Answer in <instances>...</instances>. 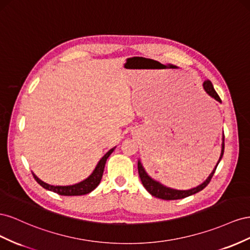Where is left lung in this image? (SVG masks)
<instances>
[{"mask_svg": "<svg viewBox=\"0 0 250 250\" xmlns=\"http://www.w3.org/2000/svg\"><path fill=\"white\" fill-rule=\"evenodd\" d=\"M203 88L206 91V93H208L210 97L215 98L217 102L221 103V98L219 97V95H218L217 92L215 91V89H213V85H212L210 81H208V80L205 81L203 83ZM223 154H224V137H223V142H222V151H221V156H220L216 167L213 168L211 174L208 176V179H206L202 184L198 185L197 188H190V189H188V190H179V189L169 188L165 187V185L161 184L160 182L155 181L154 179H152V178L146 174V172L145 170L144 167H142L140 161H138V174H139V177H140V180H141L142 184H144V187L146 188V189L152 196H154L156 198H159V199H163V200H178V199H183V198H187L188 196L194 195V194H196V192L200 191V190H202L203 188L208 187V183L211 180L213 174H215V172H216V168L219 165V162L221 161V159H222Z\"/></svg>", "mask_w": 250, "mask_h": 250, "instance_id": "8db88e82", "label": "left lung"}]
</instances>
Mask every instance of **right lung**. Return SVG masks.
<instances>
[{"label": "right lung", "instance_id": "obj_1", "mask_svg": "<svg viewBox=\"0 0 250 250\" xmlns=\"http://www.w3.org/2000/svg\"><path fill=\"white\" fill-rule=\"evenodd\" d=\"M114 149H115V147H113L109 152H106L103 158L98 161L95 169L93 170V173H92L87 179L83 180L80 183H76L73 185H66V187H61V185H51L42 181L40 178H38L33 173L32 175L34 177V179L37 180V182L40 185H42V188L48 190H51L53 192H56V194H59L61 196H81V195L89 194V192H91L98 187V184L101 182L103 174H104L106 159L109 158V156L113 153Z\"/></svg>", "mask_w": 250, "mask_h": 250}]
</instances>
